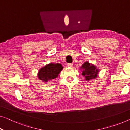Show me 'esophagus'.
I'll list each match as a JSON object with an SVG mask.
<instances>
[{"label":"esophagus","instance_id":"obj_1","mask_svg":"<svg viewBox=\"0 0 130 130\" xmlns=\"http://www.w3.org/2000/svg\"><path fill=\"white\" fill-rule=\"evenodd\" d=\"M67 65L68 67H72L73 66V64L72 63H68Z\"/></svg>","mask_w":130,"mask_h":130}]
</instances>
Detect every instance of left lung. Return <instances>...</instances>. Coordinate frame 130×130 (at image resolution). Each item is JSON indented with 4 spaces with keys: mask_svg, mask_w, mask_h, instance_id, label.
I'll use <instances>...</instances> for the list:
<instances>
[{
    "mask_svg": "<svg viewBox=\"0 0 130 130\" xmlns=\"http://www.w3.org/2000/svg\"><path fill=\"white\" fill-rule=\"evenodd\" d=\"M80 68L82 69V75L85 76L86 80H92L98 77L99 70L94 65L91 64L88 62H86Z\"/></svg>",
    "mask_w": 130,
    "mask_h": 130,
    "instance_id": "8db88e82",
    "label": "left lung"
}]
</instances>
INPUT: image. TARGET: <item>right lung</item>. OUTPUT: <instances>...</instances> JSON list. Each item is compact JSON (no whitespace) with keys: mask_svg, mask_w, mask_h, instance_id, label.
<instances>
[{"mask_svg":"<svg viewBox=\"0 0 130 130\" xmlns=\"http://www.w3.org/2000/svg\"><path fill=\"white\" fill-rule=\"evenodd\" d=\"M63 68L60 63H50L40 69L38 73V79L46 82L51 81L57 78Z\"/></svg>","mask_w":130,"mask_h":130,"instance_id":"obj_1","label":"right lung"}]
</instances>
